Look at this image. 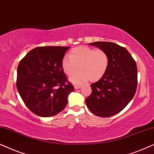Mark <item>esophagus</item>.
<instances>
[{
  "instance_id": "34e87169",
  "label": "esophagus",
  "mask_w": 154,
  "mask_h": 154,
  "mask_svg": "<svg viewBox=\"0 0 154 154\" xmlns=\"http://www.w3.org/2000/svg\"><path fill=\"white\" fill-rule=\"evenodd\" d=\"M81 88V85H75L74 86L75 90H78V89H79V88Z\"/></svg>"
}]
</instances>
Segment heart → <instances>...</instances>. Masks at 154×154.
<instances>
[{"label":"heart","mask_w":154,"mask_h":154,"mask_svg":"<svg viewBox=\"0 0 154 154\" xmlns=\"http://www.w3.org/2000/svg\"><path fill=\"white\" fill-rule=\"evenodd\" d=\"M109 57L102 50H95L87 46L73 48L69 57H64L62 67L67 75H71L78 70L81 72L72 75L70 81L78 84L85 83L90 80L96 82L104 76L108 69Z\"/></svg>","instance_id":"obj_1"}]
</instances>
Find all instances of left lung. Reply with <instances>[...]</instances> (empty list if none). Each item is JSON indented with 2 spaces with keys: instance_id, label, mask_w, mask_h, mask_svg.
<instances>
[{
  "instance_id": "left-lung-1",
  "label": "left lung",
  "mask_w": 154,
  "mask_h": 154,
  "mask_svg": "<svg viewBox=\"0 0 154 154\" xmlns=\"http://www.w3.org/2000/svg\"><path fill=\"white\" fill-rule=\"evenodd\" d=\"M89 45L106 52L109 57V64L104 76L90 85L92 93L85 99V104L97 116H112L123 110L135 94L136 62L125 48L116 43L94 42Z\"/></svg>"
}]
</instances>
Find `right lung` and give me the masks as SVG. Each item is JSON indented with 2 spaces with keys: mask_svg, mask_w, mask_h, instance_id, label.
<instances>
[{
  "mask_svg": "<svg viewBox=\"0 0 154 154\" xmlns=\"http://www.w3.org/2000/svg\"><path fill=\"white\" fill-rule=\"evenodd\" d=\"M69 47L45 46L31 50L20 62L17 88L35 115L50 117L62 111L74 88L68 82L62 61Z\"/></svg>",
  "mask_w": 154,
  "mask_h": 154,
  "instance_id": "add662e5",
  "label": "right lung"
}]
</instances>
